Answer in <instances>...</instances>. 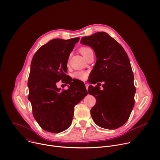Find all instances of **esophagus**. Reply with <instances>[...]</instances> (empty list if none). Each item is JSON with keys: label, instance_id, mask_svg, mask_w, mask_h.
Returning a JSON list of instances; mask_svg holds the SVG:
<instances>
[{"label": "esophagus", "instance_id": "esophagus-1", "mask_svg": "<svg viewBox=\"0 0 160 160\" xmlns=\"http://www.w3.org/2000/svg\"><path fill=\"white\" fill-rule=\"evenodd\" d=\"M84 84H85V87H86V88H87V90H88V86H89L88 83L87 82H84Z\"/></svg>", "mask_w": 160, "mask_h": 160}]
</instances>
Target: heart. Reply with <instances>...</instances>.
<instances>
[{
  "instance_id": "b5f03b06",
  "label": "heart",
  "mask_w": 160,
  "mask_h": 160,
  "mask_svg": "<svg viewBox=\"0 0 160 160\" xmlns=\"http://www.w3.org/2000/svg\"><path fill=\"white\" fill-rule=\"evenodd\" d=\"M92 51V49L89 47H82L79 48V52L81 54L85 57L87 56V54L88 53L89 51ZM73 76L76 79H80V80H85L87 78L88 76V73L85 71H78L74 73H73Z\"/></svg>"
}]
</instances>
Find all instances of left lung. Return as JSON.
Segmentation results:
<instances>
[{"instance_id":"1","label":"left lung","mask_w":160,"mask_h":160,"mask_svg":"<svg viewBox=\"0 0 160 160\" xmlns=\"http://www.w3.org/2000/svg\"><path fill=\"white\" fill-rule=\"evenodd\" d=\"M81 43L94 50L97 61L93 74L104 82L102 90L97 86L88 87V93L96 99L90 111L92 118L101 128L117 129L128 121L134 105L136 88L128 56L122 45L105 32L84 36Z\"/></svg>"}]
</instances>
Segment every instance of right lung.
<instances>
[{
	"label": "right lung",
	"instance_id": "add662e5",
	"mask_svg": "<svg viewBox=\"0 0 160 160\" xmlns=\"http://www.w3.org/2000/svg\"><path fill=\"white\" fill-rule=\"evenodd\" d=\"M79 40L54 39L42 46L32 58L28 99L35 120L46 131L58 133L69 128L74 106L88 94L83 82H72L65 73L69 55ZM60 80L70 84L68 90L57 88Z\"/></svg>",
	"mask_w": 160,
	"mask_h": 160
}]
</instances>
